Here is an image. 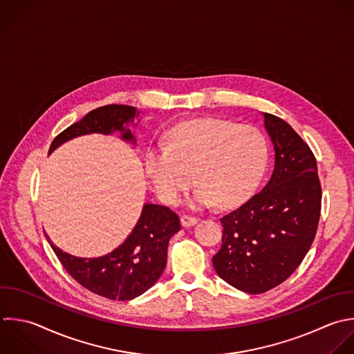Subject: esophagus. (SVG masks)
<instances>
[{
  "label": "esophagus",
  "mask_w": 354,
  "mask_h": 354,
  "mask_svg": "<svg viewBox=\"0 0 354 354\" xmlns=\"http://www.w3.org/2000/svg\"><path fill=\"white\" fill-rule=\"evenodd\" d=\"M196 223H198L196 217H192V216H188V214L181 216V225L183 227H191V225H195Z\"/></svg>",
  "instance_id": "34e87169"
}]
</instances>
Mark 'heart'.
<instances>
[{
  "mask_svg": "<svg viewBox=\"0 0 354 354\" xmlns=\"http://www.w3.org/2000/svg\"><path fill=\"white\" fill-rule=\"evenodd\" d=\"M165 141L166 147L147 151L144 165L155 194L166 205H177L196 180L201 187L191 206H238L254 191L268 158L257 129L213 118L180 123Z\"/></svg>",
  "mask_w": 354,
  "mask_h": 354,
  "instance_id": "b5f03b06",
  "label": "heart"
}]
</instances>
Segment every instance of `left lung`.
I'll return each instance as SVG.
<instances>
[{
	"label": "left lung",
	"mask_w": 354,
	"mask_h": 354,
	"mask_svg": "<svg viewBox=\"0 0 354 354\" xmlns=\"http://www.w3.org/2000/svg\"><path fill=\"white\" fill-rule=\"evenodd\" d=\"M274 145L266 187L223 216V241L213 256L220 278L246 293L283 282L307 254L319 220L321 184L308 145L282 119L263 113Z\"/></svg>",
	"instance_id": "1"
}]
</instances>
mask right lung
I'll use <instances>...</instances> for the list:
<instances>
[{
	"instance_id": "add662e5",
	"label": "right lung",
	"mask_w": 354,
	"mask_h": 354,
	"mask_svg": "<svg viewBox=\"0 0 354 354\" xmlns=\"http://www.w3.org/2000/svg\"><path fill=\"white\" fill-rule=\"evenodd\" d=\"M138 116L137 108L129 105L97 108L57 136L48 155L69 140L94 133L105 136L120 133L123 141L136 145L137 140L129 126H137L134 119ZM180 230V218L174 212L162 205L145 203L126 241L101 257L86 259L69 254L57 248L47 234L46 236L65 270L80 285L112 300H131L160 278L167 263L169 241Z\"/></svg>"
}]
</instances>
